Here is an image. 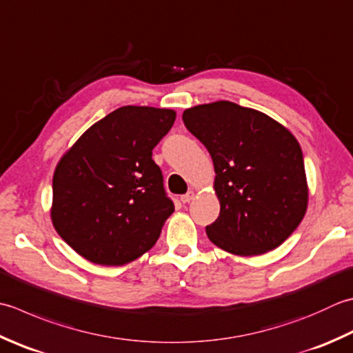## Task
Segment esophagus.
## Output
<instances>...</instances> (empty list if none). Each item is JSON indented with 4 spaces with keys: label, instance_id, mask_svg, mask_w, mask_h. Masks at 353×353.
I'll return each mask as SVG.
<instances>
[{
    "label": "esophagus",
    "instance_id": "obj_1",
    "mask_svg": "<svg viewBox=\"0 0 353 353\" xmlns=\"http://www.w3.org/2000/svg\"><path fill=\"white\" fill-rule=\"evenodd\" d=\"M192 199H194V191H190V192H186V194L181 196V202L188 203V202H191Z\"/></svg>",
    "mask_w": 353,
    "mask_h": 353
}]
</instances>
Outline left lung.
I'll use <instances>...</instances> for the list:
<instances>
[{"label": "left lung", "mask_w": 353, "mask_h": 353, "mask_svg": "<svg viewBox=\"0 0 353 353\" xmlns=\"http://www.w3.org/2000/svg\"><path fill=\"white\" fill-rule=\"evenodd\" d=\"M185 127L210 151L216 171L214 245L252 257L279 248L301 223L309 188L299 141L254 108L217 101L185 110Z\"/></svg>", "instance_id": "obj_1"}]
</instances>
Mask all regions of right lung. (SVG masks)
I'll return each mask as SVG.
<instances>
[{"mask_svg": "<svg viewBox=\"0 0 353 353\" xmlns=\"http://www.w3.org/2000/svg\"><path fill=\"white\" fill-rule=\"evenodd\" d=\"M174 121L170 108L121 107L93 123L59 159L52 223L92 263L127 265L161 236L174 205L151 154Z\"/></svg>", "mask_w": 353, "mask_h": 353, "instance_id": "add662e5", "label": "right lung"}]
</instances>
